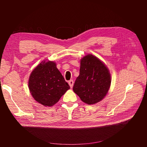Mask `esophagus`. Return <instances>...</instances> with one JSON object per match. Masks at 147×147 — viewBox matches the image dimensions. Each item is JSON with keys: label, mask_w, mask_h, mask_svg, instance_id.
I'll list each match as a JSON object with an SVG mask.
<instances>
[{"label": "esophagus", "mask_w": 147, "mask_h": 147, "mask_svg": "<svg viewBox=\"0 0 147 147\" xmlns=\"http://www.w3.org/2000/svg\"><path fill=\"white\" fill-rule=\"evenodd\" d=\"M68 83H69V86H70V87L71 88H73V84H74V82H73V80H70V81H69L68 82Z\"/></svg>", "instance_id": "esophagus-1"}]
</instances>
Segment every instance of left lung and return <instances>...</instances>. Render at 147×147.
Listing matches in <instances>:
<instances>
[{
	"label": "left lung",
	"mask_w": 147,
	"mask_h": 147,
	"mask_svg": "<svg viewBox=\"0 0 147 147\" xmlns=\"http://www.w3.org/2000/svg\"><path fill=\"white\" fill-rule=\"evenodd\" d=\"M111 83L109 71L99 59L88 54L81 59L80 75L73 89L83 102L91 105L101 101L107 95Z\"/></svg>",
	"instance_id": "left-lung-1"
}]
</instances>
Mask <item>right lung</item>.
<instances>
[{"label": "right lung", "instance_id": "obj_1", "mask_svg": "<svg viewBox=\"0 0 147 147\" xmlns=\"http://www.w3.org/2000/svg\"><path fill=\"white\" fill-rule=\"evenodd\" d=\"M28 86L31 94L40 104L52 107L70 88L55 62L43 61L30 74Z\"/></svg>", "mask_w": 147, "mask_h": 147}]
</instances>
